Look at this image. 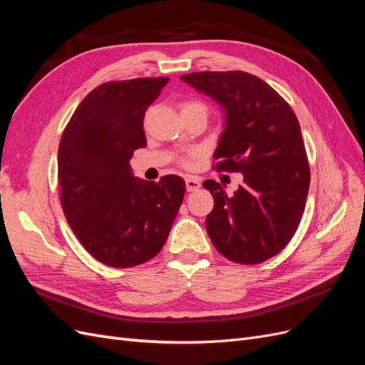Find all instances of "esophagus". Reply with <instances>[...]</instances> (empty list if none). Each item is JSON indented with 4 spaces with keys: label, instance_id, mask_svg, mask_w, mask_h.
Instances as JSON below:
<instances>
[{
    "label": "esophagus",
    "instance_id": "esophagus-1",
    "mask_svg": "<svg viewBox=\"0 0 365 365\" xmlns=\"http://www.w3.org/2000/svg\"><path fill=\"white\" fill-rule=\"evenodd\" d=\"M201 187V181L195 176H187L185 178V189L187 192H196Z\"/></svg>",
    "mask_w": 365,
    "mask_h": 365
}]
</instances>
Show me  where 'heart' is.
<instances>
[{"label": "heart", "mask_w": 365, "mask_h": 365, "mask_svg": "<svg viewBox=\"0 0 365 365\" xmlns=\"http://www.w3.org/2000/svg\"><path fill=\"white\" fill-rule=\"evenodd\" d=\"M190 108H204L205 109V106L201 102L190 101V102H184L182 103V109H190ZM184 164H189V160H184Z\"/></svg>", "instance_id": "b5f03b06"}]
</instances>
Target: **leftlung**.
Returning a JSON list of instances; mask_svg holds the SVG:
<instances>
[{"mask_svg":"<svg viewBox=\"0 0 365 365\" xmlns=\"http://www.w3.org/2000/svg\"><path fill=\"white\" fill-rule=\"evenodd\" d=\"M181 79L222 105L225 128L213 153L215 168L244 175L233 196L219 182L204 181L215 200L205 217L207 233L231 262L268 260L289 244L304 212L311 172L300 123L284 98L257 76L200 71Z\"/></svg>","mask_w":365,"mask_h":365,"instance_id":"left-lung-1","label":"left lung"}]
</instances>
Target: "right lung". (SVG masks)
I'll use <instances>...</instances> for the list:
<instances>
[{
	"mask_svg": "<svg viewBox=\"0 0 365 365\" xmlns=\"http://www.w3.org/2000/svg\"><path fill=\"white\" fill-rule=\"evenodd\" d=\"M169 77L106 82L77 106L59 143L63 215L76 237L108 267L130 268L155 257L185 193L178 175L138 180L129 160L146 146L143 118Z\"/></svg>",
	"mask_w": 365,
	"mask_h": 365,
	"instance_id": "1",
	"label": "right lung"
}]
</instances>
